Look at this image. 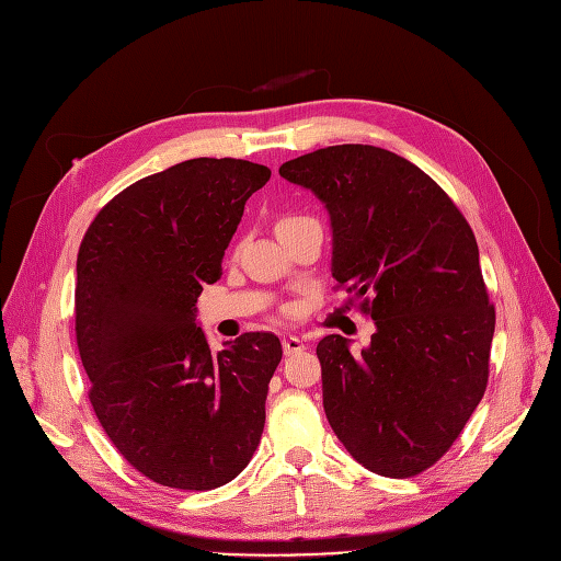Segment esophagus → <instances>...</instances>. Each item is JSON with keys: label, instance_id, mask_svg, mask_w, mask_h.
Here are the masks:
<instances>
[{"label": "esophagus", "instance_id": "1", "mask_svg": "<svg viewBox=\"0 0 561 561\" xmlns=\"http://www.w3.org/2000/svg\"><path fill=\"white\" fill-rule=\"evenodd\" d=\"M304 348H307V344H304L299 336H295V334H285L283 336V353L285 355H295V353H299Z\"/></svg>", "mask_w": 561, "mask_h": 561}]
</instances>
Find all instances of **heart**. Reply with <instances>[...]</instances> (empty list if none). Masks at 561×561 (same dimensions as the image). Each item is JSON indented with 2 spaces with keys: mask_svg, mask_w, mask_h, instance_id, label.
<instances>
[{
  "mask_svg": "<svg viewBox=\"0 0 561 561\" xmlns=\"http://www.w3.org/2000/svg\"><path fill=\"white\" fill-rule=\"evenodd\" d=\"M293 219H301V217H285V219H283V222H293Z\"/></svg>",
  "mask_w": 561,
  "mask_h": 561,
  "instance_id": "heart-1",
  "label": "heart"
}]
</instances>
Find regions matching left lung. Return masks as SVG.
<instances>
[{"instance_id": "1", "label": "left lung", "mask_w": 561, "mask_h": 561, "mask_svg": "<svg viewBox=\"0 0 561 561\" xmlns=\"http://www.w3.org/2000/svg\"><path fill=\"white\" fill-rule=\"evenodd\" d=\"M332 219V278L377 322L369 348L318 342L322 407L355 461L414 478L461 435L489 381L496 309L463 213L393 151L334 145L280 165Z\"/></svg>"}]
</instances>
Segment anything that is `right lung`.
Listing matches in <instances>:
<instances>
[{"mask_svg": "<svg viewBox=\"0 0 561 561\" xmlns=\"http://www.w3.org/2000/svg\"><path fill=\"white\" fill-rule=\"evenodd\" d=\"M268 178L243 159L182 161L118 192L83 233L75 332L89 400L118 454L157 484L217 489L260 445L278 336L245 332L213 355L194 307Z\"/></svg>", "mask_w": 561, "mask_h": 561, "instance_id": "1", "label": "right lung"}]
</instances>
